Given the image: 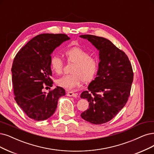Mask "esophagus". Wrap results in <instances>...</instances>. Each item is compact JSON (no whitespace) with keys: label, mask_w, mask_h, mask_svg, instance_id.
<instances>
[{"label":"esophagus","mask_w":154,"mask_h":154,"mask_svg":"<svg viewBox=\"0 0 154 154\" xmlns=\"http://www.w3.org/2000/svg\"><path fill=\"white\" fill-rule=\"evenodd\" d=\"M66 95L68 96H72V97H75V98H76L77 96V94L73 93V91H68L66 93Z\"/></svg>","instance_id":"34e87169"}]
</instances>
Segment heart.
<instances>
[{"instance_id": "obj_1", "label": "heart", "mask_w": 154, "mask_h": 154, "mask_svg": "<svg viewBox=\"0 0 154 154\" xmlns=\"http://www.w3.org/2000/svg\"><path fill=\"white\" fill-rule=\"evenodd\" d=\"M64 56L68 63L73 64L69 75L57 79L56 83L60 86L68 89L77 87L82 82H91L98 71V62L96 58L90 56L89 53L81 47L73 46L64 51ZM51 70L57 75H60L63 68V61L57 56H52L50 59Z\"/></svg>"}]
</instances>
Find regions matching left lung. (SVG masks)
<instances>
[{"label":"left lung","instance_id":"8db88e82","mask_svg":"<svg viewBox=\"0 0 154 154\" xmlns=\"http://www.w3.org/2000/svg\"><path fill=\"white\" fill-rule=\"evenodd\" d=\"M99 51L96 77L81 93L89 109L81 116L94 124L110 121L126 104L133 81V68L128 56L109 40L92 35H82Z\"/></svg>","mask_w":154,"mask_h":154}]
</instances>
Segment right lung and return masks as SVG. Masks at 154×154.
I'll return each instance as SVG.
<instances>
[{
	"mask_svg": "<svg viewBox=\"0 0 154 154\" xmlns=\"http://www.w3.org/2000/svg\"><path fill=\"white\" fill-rule=\"evenodd\" d=\"M69 39L63 33L40 34L32 38L15 56L11 68L14 100L30 119L46 120L53 115L60 97L65 95V89L59 86L49 93L42 89L45 86H53L51 54Z\"/></svg>",
	"mask_w": 154,
	"mask_h": 154,
	"instance_id": "right-lung-1",
	"label": "right lung"
}]
</instances>
